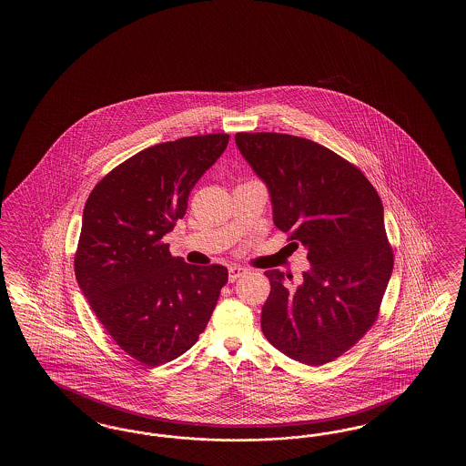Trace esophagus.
Segmentation results:
<instances>
[{"instance_id": "esophagus-1", "label": "esophagus", "mask_w": 466, "mask_h": 466, "mask_svg": "<svg viewBox=\"0 0 466 466\" xmlns=\"http://www.w3.org/2000/svg\"><path fill=\"white\" fill-rule=\"evenodd\" d=\"M248 269L247 268L241 267H229L228 268V278L229 281L233 283V281H237L238 278L243 277V275H247Z\"/></svg>"}]
</instances>
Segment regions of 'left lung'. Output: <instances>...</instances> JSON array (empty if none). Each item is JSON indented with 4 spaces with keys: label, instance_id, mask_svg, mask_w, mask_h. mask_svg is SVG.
Listing matches in <instances>:
<instances>
[{
    "label": "left lung",
    "instance_id": "obj_1",
    "mask_svg": "<svg viewBox=\"0 0 466 466\" xmlns=\"http://www.w3.org/2000/svg\"><path fill=\"white\" fill-rule=\"evenodd\" d=\"M235 139L268 185L275 225L307 248L311 263L295 289L285 287L281 271H265L271 291L261 329L287 357L329 363L380 315L395 263L381 199L357 165L311 139L245 131Z\"/></svg>",
    "mask_w": 466,
    "mask_h": 466
}]
</instances>
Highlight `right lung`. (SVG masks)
<instances>
[{
    "mask_svg": "<svg viewBox=\"0 0 466 466\" xmlns=\"http://www.w3.org/2000/svg\"><path fill=\"white\" fill-rule=\"evenodd\" d=\"M228 139L211 133L149 147L86 199L75 275L106 333L141 365L158 367L193 347L228 281L227 268L188 265L163 241Z\"/></svg>",
    "mask_w": 466,
    "mask_h": 466,
    "instance_id": "right-lung-1",
    "label": "right lung"
}]
</instances>
